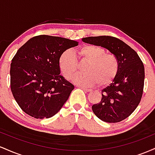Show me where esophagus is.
Listing matches in <instances>:
<instances>
[{
    "instance_id": "1",
    "label": "esophagus",
    "mask_w": 155,
    "mask_h": 155,
    "mask_svg": "<svg viewBox=\"0 0 155 155\" xmlns=\"http://www.w3.org/2000/svg\"><path fill=\"white\" fill-rule=\"evenodd\" d=\"M82 90H84V91L87 92H91L92 90H90V89H87V88H84V87H81Z\"/></svg>"
}]
</instances>
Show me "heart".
Segmentation results:
<instances>
[{
  "instance_id": "obj_1",
  "label": "heart",
  "mask_w": 155,
  "mask_h": 155,
  "mask_svg": "<svg viewBox=\"0 0 155 155\" xmlns=\"http://www.w3.org/2000/svg\"><path fill=\"white\" fill-rule=\"evenodd\" d=\"M78 54L87 62L83 74H78L73 81L81 86H92L97 83L99 87L109 84L119 71V61L114 54H107L104 48L95 45H85L78 50ZM60 70L67 79H71L78 70L77 60L71 51H64L59 59Z\"/></svg>"
}]
</instances>
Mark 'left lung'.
<instances>
[{
	"label": "left lung",
	"mask_w": 155,
	"mask_h": 155,
	"mask_svg": "<svg viewBox=\"0 0 155 155\" xmlns=\"http://www.w3.org/2000/svg\"><path fill=\"white\" fill-rule=\"evenodd\" d=\"M84 43L104 47L117 57L119 71L108 86L102 90L99 104L92 106L100 120L114 123L128 117L139 104L144 84V66L136 51L115 37L83 38Z\"/></svg>",
	"instance_id": "left-lung-1"
}]
</instances>
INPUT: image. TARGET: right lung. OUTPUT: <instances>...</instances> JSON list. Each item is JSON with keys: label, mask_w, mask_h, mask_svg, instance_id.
Returning a JSON list of instances; mask_svg holds the SVG:
<instances>
[{"label": "right lung", "mask_w": 155, "mask_h": 155, "mask_svg": "<svg viewBox=\"0 0 155 155\" xmlns=\"http://www.w3.org/2000/svg\"><path fill=\"white\" fill-rule=\"evenodd\" d=\"M78 44L41 35L19 48L11 63V90L23 111L43 119L50 118L61 109L74 86L60 75V57Z\"/></svg>", "instance_id": "add662e5"}]
</instances>
